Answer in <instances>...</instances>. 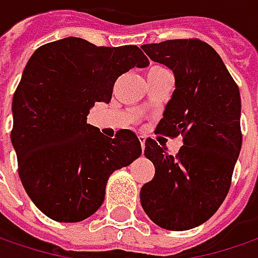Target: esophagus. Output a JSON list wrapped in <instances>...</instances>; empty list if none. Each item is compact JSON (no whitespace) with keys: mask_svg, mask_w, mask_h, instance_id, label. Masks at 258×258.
Returning a JSON list of instances; mask_svg holds the SVG:
<instances>
[{"mask_svg":"<svg viewBox=\"0 0 258 258\" xmlns=\"http://www.w3.org/2000/svg\"><path fill=\"white\" fill-rule=\"evenodd\" d=\"M139 140H140L141 147L144 149V144H146V137H144V136H139Z\"/></svg>","mask_w":258,"mask_h":258,"instance_id":"obj_1","label":"esophagus"}]
</instances>
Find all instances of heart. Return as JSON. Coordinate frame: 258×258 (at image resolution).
<instances>
[{
  "label": "heart",
  "instance_id": "heart-1",
  "mask_svg": "<svg viewBox=\"0 0 258 258\" xmlns=\"http://www.w3.org/2000/svg\"><path fill=\"white\" fill-rule=\"evenodd\" d=\"M154 68H162V66H154ZM154 68H151V69H154Z\"/></svg>",
  "mask_w": 258,
  "mask_h": 258
}]
</instances>
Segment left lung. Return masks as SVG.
Segmentation results:
<instances>
[{"instance_id":"obj_1","label":"left lung","mask_w":258,"mask_h":258,"mask_svg":"<svg viewBox=\"0 0 258 258\" xmlns=\"http://www.w3.org/2000/svg\"><path fill=\"white\" fill-rule=\"evenodd\" d=\"M141 49L174 75L176 89L156 133L183 137L176 156L146 140L144 156L156 173L141 187V207L164 230H190L211 218L230 190L242 143L240 91L205 41L166 40Z\"/></svg>"}]
</instances>
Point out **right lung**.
Returning <instances> with one entry per match:
<instances>
[{
  "label": "right lung",
  "instance_id": "add662e5",
  "mask_svg": "<svg viewBox=\"0 0 258 258\" xmlns=\"http://www.w3.org/2000/svg\"><path fill=\"white\" fill-rule=\"evenodd\" d=\"M149 59L137 46L104 47L78 37L39 47L13 98L11 143L30 199L49 218L79 222L104 202L112 172L141 154L139 137H105L88 124L95 102H109L114 84Z\"/></svg>",
  "mask_w": 258,
  "mask_h": 258
}]
</instances>
